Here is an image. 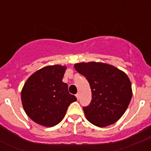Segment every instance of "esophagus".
<instances>
[{
  "mask_svg": "<svg viewBox=\"0 0 151 151\" xmlns=\"http://www.w3.org/2000/svg\"><path fill=\"white\" fill-rule=\"evenodd\" d=\"M76 97H77V99H78V100H79V98H80L79 93H78V94H76Z\"/></svg>",
  "mask_w": 151,
  "mask_h": 151,
  "instance_id": "1",
  "label": "esophagus"
}]
</instances>
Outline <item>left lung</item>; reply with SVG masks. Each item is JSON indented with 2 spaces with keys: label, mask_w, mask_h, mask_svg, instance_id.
<instances>
[{
  "label": "left lung",
  "mask_w": 151,
  "mask_h": 151,
  "mask_svg": "<svg viewBox=\"0 0 151 151\" xmlns=\"http://www.w3.org/2000/svg\"><path fill=\"white\" fill-rule=\"evenodd\" d=\"M74 68L85 76L92 91L91 103L83 107L88 121L98 127L114 124L124 114L132 96L129 77L103 63H80Z\"/></svg>",
  "instance_id": "left-lung-1"
}]
</instances>
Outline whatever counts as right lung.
Wrapping results in <instances>:
<instances>
[{
  "label": "right lung",
  "mask_w": 151,
  "mask_h": 151,
  "mask_svg": "<svg viewBox=\"0 0 151 151\" xmlns=\"http://www.w3.org/2000/svg\"><path fill=\"white\" fill-rule=\"evenodd\" d=\"M66 66H48L29 77L21 92L23 109L37 124L52 127L59 124L66 114L69 105L77 100L63 82Z\"/></svg>",
  "instance_id": "1"
}]
</instances>
